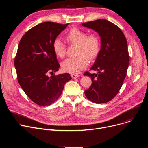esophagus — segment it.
Listing matches in <instances>:
<instances>
[{"label":"esophagus","instance_id":"obj_1","mask_svg":"<svg viewBox=\"0 0 148 148\" xmlns=\"http://www.w3.org/2000/svg\"><path fill=\"white\" fill-rule=\"evenodd\" d=\"M71 77H72L73 79H75L78 78L79 77H80V75L75 74H71Z\"/></svg>","mask_w":148,"mask_h":148}]
</instances>
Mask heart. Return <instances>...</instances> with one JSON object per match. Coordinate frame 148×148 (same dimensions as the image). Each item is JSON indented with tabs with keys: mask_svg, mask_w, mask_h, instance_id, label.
Here are the masks:
<instances>
[{
	"mask_svg": "<svg viewBox=\"0 0 148 148\" xmlns=\"http://www.w3.org/2000/svg\"><path fill=\"white\" fill-rule=\"evenodd\" d=\"M64 38L69 44L77 45L75 54L77 56L64 60L61 64L62 69L66 73H78L86 68L88 59L92 60L97 56L100 47L99 37L96 34L90 33L86 35L82 30L73 28L65 34ZM52 47L53 51L58 58L65 57V45L59 38L54 40Z\"/></svg>",
	"mask_w": 148,
	"mask_h": 148,
	"instance_id": "heart-1",
	"label": "heart"
}]
</instances>
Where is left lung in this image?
<instances>
[{"instance_id": "obj_1", "label": "left lung", "mask_w": 148, "mask_h": 148, "mask_svg": "<svg viewBox=\"0 0 148 148\" xmlns=\"http://www.w3.org/2000/svg\"><path fill=\"white\" fill-rule=\"evenodd\" d=\"M82 26L92 29L101 36V50L90 70L85 72L91 77L90 87L84 91L86 98L96 104L106 103L118 94L125 79L130 57L126 38L121 29L104 19L84 23Z\"/></svg>"}]
</instances>
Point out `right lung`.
<instances>
[{"label":"right lung","mask_w":148,"mask_h":148,"mask_svg":"<svg viewBox=\"0 0 148 148\" xmlns=\"http://www.w3.org/2000/svg\"><path fill=\"white\" fill-rule=\"evenodd\" d=\"M68 25L44 22L27 31L20 41L14 59L18 82L27 96L39 106L55 102L66 82L72 79L66 73L53 74L60 65L53 42ZM51 73L49 77L48 74Z\"/></svg>","instance_id":"1"}]
</instances>
